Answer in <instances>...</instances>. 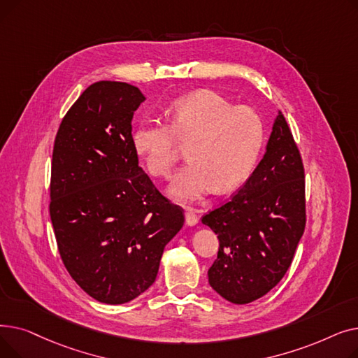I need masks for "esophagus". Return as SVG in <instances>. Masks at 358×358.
Returning a JSON list of instances; mask_svg holds the SVG:
<instances>
[{
    "label": "esophagus",
    "instance_id": "34e87169",
    "mask_svg": "<svg viewBox=\"0 0 358 358\" xmlns=\"http://www.w3.org/2000/svg\"><path fill=\"white\" fill-rule=\"evenodd\" d=\"M199 223V217L196 215V210L192 208H185V224L187 227H196Z\"/></svg>",
    "mask_w": 358,
    "mask_h": 358
}]
</instances>
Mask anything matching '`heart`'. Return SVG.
I'll return each mask as SVG.
<instances>
[{"label":"heart","mask_w":358,"mask_h":358,"mask_svg":"<svg viewBox=\"0 0 358 358\" xmlns=\"http://www.w3.org/2000/svg\"><path fill=\"white\" fill-rule=\"evenodd\" d=\"M171 115L173 127L158 119H143L131 134L135 152L155 177L171 173L177 141L192 142L189 164L169 182V196L194 201L213 187L219 193L231 192L251 176L266 136L257 110L235 107L220 94L200 90L178 99Z\"/></svg>","instance_id":"obj_1"}]
</instances>
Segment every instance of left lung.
I'll return each instance as SVG.
<instances>
[{"instance_id":"1","label":"left lung","mask_w":358,"mask_h":358,"mask_svg":"<svg viewBox=\"0 0 358 358\" xmlns=\"http://www.w3.org/2000/svg\"><path fill=\"white\" fill-rule=\"evenodd\" d=\"M219 239L210 287L235 305L267 294L289 270L303 235L305 173L285 116L274 119L266 152L245 185L203 216Z\"/></svg>"}]
</instances>
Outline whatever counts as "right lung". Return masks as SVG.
Here are the masks:
<instances>
[{
	"instance_id": "1",
	"label": "right lung",
	"mask_w": 358,
	"mask_h": 358,
	"mask_svg": "<svg viewBox=\"0 0 358 358\" xmlns=\"http://www.w3.org/2000/svg\"><path fill=\"white\" fill-rule=\"evenodd\" d=\"M116 81L90 85L55 139L50 219L77 285L107 305L130 302L154 285L166 243L184 215L138 164L131 119L145 101Z\"/></svg>"
}]
</instances>
